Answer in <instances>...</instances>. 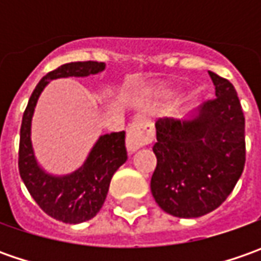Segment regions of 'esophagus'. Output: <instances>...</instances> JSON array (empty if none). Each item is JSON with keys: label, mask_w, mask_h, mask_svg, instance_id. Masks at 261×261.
<instances>
[{"label": "esophagus", "mask_w": 261, "mask_h": 261, "mask_svg": "<svg viewBox=\"0 0 261 261\" xmlns=\"http://www.w3.org/2000/svg\"><path fill=\"white\" fill-rule=\"evenodd\" d=\"M152 127L145 125V123H138L135 122L134 125L129 127L127 136H126V148L129 152H135L139 148H142L146 144L152 141Z\"/></svg>", "instance_id": "esophagus-1"}]
</instances>
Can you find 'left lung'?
<instances>
[{
    "instance_id": "8db88e82",
    "label": "left lung",
    "mask_w": 261,
    "mask_h": 261,
    "mask_svg": "<svg viewBox=\"0 0 261 261\" xmlns=\"http://www.w3.org/2000/svg\"><path fill=\"white\" fill-rule=\"evenodd\" d=\"M216 98L186 120L155 123L156 168L151 192L177 218H199L224 203L246 164V120L234 86L209 72Z\"/></svg>"
}]
</instances>
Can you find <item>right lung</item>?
Segmentation results:
<instances>
[{
	"label": "right lung",
	"instance_id": "obj_1",
	"mask_svg": "<svg viewBox=\"0 0 261 261\" xmlns=\"http://www.w3.org/2000/svg\"><path fill=\"white\" fill-rule=\"evenodd\" d=\"M105 69V62L94 61L71 62L56 68L39 81L23 115L18 149V171L21 180L42 211L65 224L86 222L101 209L112 177L127 160L125 132L101 135L88 152L83 166L69 174L55 175L43 170L36 160L32 145V119L39 97L52 80L95 75Z\"/></svg>",
	"mask_w": 261,
	"mask_h": 261
}]
</instances>
